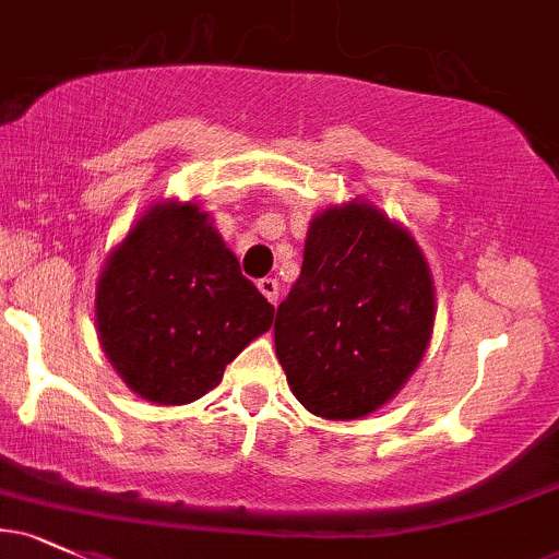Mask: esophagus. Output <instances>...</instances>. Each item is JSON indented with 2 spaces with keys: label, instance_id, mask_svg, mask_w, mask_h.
<instances>
[{
  "label": "esophagus",
  "instance_id": "obj_1",
  "mask_svg": "<svg viewBox=\"0 0 559 559\" xmlns=\"http://www.w3.org/2000/svg\"><path fill=\"white\" fill-rule=\"evenodd\" d=\"M258 288H260L262 294H265L267 301H273V305H278V292H281L278 281H275V278H260V281H258Z\"/></svg>",
  "mask_w": 559,
  "mask_h": 559
}]
</instances>
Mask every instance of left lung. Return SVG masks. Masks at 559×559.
Listing matches in <instances>:
<instances>
[{
  "label": "left lung",
  "mask_w": 559,
  "mask_h": 559,
  "mask_svg": "<svg viewBox=\"0 0 559 559\" xmlns=\"http://www.w3.org/2000/svg\"><path fill=\"white\" fill-rule=\"evenodd\" d=\"M431 329L433 284L407 230L357 202L312 221L273 329L288 386L312 415L355 420L389 402Z\"/></svg>",
  "instance_id": "left-lung-1"
}]
</instances>
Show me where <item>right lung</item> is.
I'll return each mask as SVG.
<instances>
[{
  "mask_svg": "<svg viewBox=\"0 0 559 559\" xmlns=\"http://www.w3.org/2000/svg\"><path fill=\"white\" fill-rule=\"evenodd\" d=\"M275 307L197 204H157L107 260L96 325L123 381L155 404H186L221 383L265 333Z\"/></svg>",
  "mask_w": 559,
  "mask_h": 559,
  "instance_id": "obj_1",
  "label": "right lung"
}]
</instances>
